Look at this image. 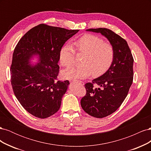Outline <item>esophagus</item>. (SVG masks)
<instances>
[{"label": "esophagus", "instance_id": "esophagus-1", "mask_svg": "<svg viewBox=\"0 0 151 151\" xmlns=\"http://www.w3.org/2000/svg\"><path fill=\"white\" fill-rule=\"evenodd\" d=\"M73 83H78V84H79L81 86H83V85L84 84L83 82H82V81H73Z\"/></svg>", "mask_w": 151, "mask_h": 151}]
</instances>
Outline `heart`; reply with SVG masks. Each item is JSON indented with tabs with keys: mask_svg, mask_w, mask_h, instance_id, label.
<instances>
[{
	"mask_svg": "<svg viewBox=\"0 0 151 151\" xmlns=\"http://www.w3.org/2000/svg\"><path fill=\"white\" fill-rule=\"evenodd\" d=\"M72 46L65 45L61 48L59 58L61 65L69 68L74 65L76 53L83 55L81 66L68 68L62 72L65 79H86L91 74L98 77L105 74L111 67L115 58V50L110 43L98 36L86 34L75 40Z\"/></svg>",
	"mask_w": 151,
	"mask_h": 151,
	"instance_id": "b5f03b06",
	"label": "heart"
}]
</instances>
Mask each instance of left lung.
Here are the masks:
<instances>
[{
  "label": "left lung",
  "instance_id": "1",
  "mask_svg": "<svg viewBox=\"0 0 151 151\" xmlns=\"http://www.w3.org/2000/svg\"><path fill=\"white\" fill-rule=\"evenodd\" d=\"M100 33L110 42L115 58L109 69L84 86L86 94L81 100L83 109L95 118L106 117L116 111L129 93L133 82L134 58L126 40L107 28L89 29ZM100 87L94 88L93 85Z\"/></svg>",
  "mask_w": 151,
  "mask_h": 151
}]
</instances>
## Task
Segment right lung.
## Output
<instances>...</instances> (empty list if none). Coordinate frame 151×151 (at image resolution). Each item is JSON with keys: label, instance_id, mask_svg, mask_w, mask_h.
Wrapping results in <instances>:
<instances>
[{"label": "right lung", "instance_id": "right-lung-1", "mask_svg": "<svg viewBox=\"0 0 151 151\" xmlns=\"http://www.w3.org/2000/svg\"><path fill=\"white\" fill-rule=\"evenodd\" d=\"M79 31L40 24L27 32L16 45L10 68L11 83L16 98L32 115L46 118L60 109L69 82L57 79L59 53ZM35 54L39 55V63L33 66L29 60Z\"/></svg>", "mask_w": 151, "mask_h": 151}]
</instances>
